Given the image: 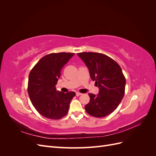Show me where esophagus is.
Instances as JSON below:
<instances>
[{
	"mask_svg": "<svg viewBox=\"0 0 156 156\" xmlns=\"http://www.w3.org/2000/svg\"><path fill=\"white\" fill-rule=\"evenodd\" d=\"M81 95H82V94H81V93L78 92H76V96H81Z\"/></svg>",
	"mask_w": 156,
	"mask_h": 156,
	"instance_id": "34e87169",
	"label": "esophagus"
}]
</instances>
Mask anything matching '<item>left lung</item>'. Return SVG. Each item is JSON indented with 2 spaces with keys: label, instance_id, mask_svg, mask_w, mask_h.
<instances>
[{
  "label": "left lung",
  "instance_id": "obj_1",
  "mask_svg": "<svg viewBox=\"0 0 156 156\" xmlns=\"http://www.w3.org/2000/svg\"><path fill=\"white\" fill-rule=\"evenodd\" d=\"M88 68L92 81L98 85L97 96L88 94L90 101L84 108L88 114L102 118L110 115L119 105L125 93L126 79L117 62L98 53H77Z\"/></svg>",
  "mask_w": 156,
  "mask_h": 156
}]
</instances>
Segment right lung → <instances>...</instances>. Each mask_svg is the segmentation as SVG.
Masks as SVG:
<instances>
[{"label": "right lung", "mask_w": 156, "mask_h": 156, "mask_svg": "<svg viewBox=\"0 0 156 156\" xmlns=\"http://www.w3.org/2000/svg\"><path fill=\"white\" fill-rule=\"evenodd\" d=\"M74 53H51L42 57L30 71L28 93L33 106L41 115L52 120L67 115L74 92L64 93L56 90L64 66Z\"/></svg>", "instance_id": "obj_1"}]
</instances>
